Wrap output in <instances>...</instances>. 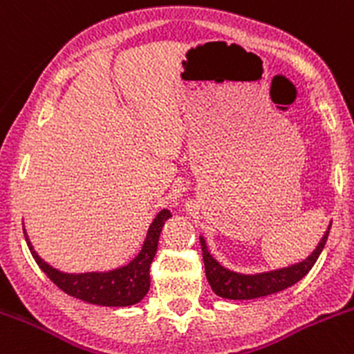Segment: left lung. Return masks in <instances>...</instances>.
<instances>
[{
    "label": "left lung",
    "mask_w": 354,
    "mask_h": 354,
    "mask_svg": "<svg viewBox=\"0 0 354 354\" xmlns=\"http://www.w3.org/2000/svg\"><path fill=\"white\" fill-rule=\"evenodd\" d=\"M329 230L330 227L324 233L317 249L305 261L291 264L288 268L274 269V271L257 272V274H242V272H235L223 268L216 259L211 256L206 247V242H204L201 236L203 261L204 269H206L207 283H209L211 290L218 297L228 298V300H252V298L268 297V295H274L278 291L286 290V288L293 286L295 283L300 281L304 276H307V272L313 268L320 252H322L324 245H326Z\"/></svg>",
    "instance_id": "obj_1"
}]
</instances>
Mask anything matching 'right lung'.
<instances>
[{
  "label": "right lung",
  "mask_w": 354,
  "mask_h": 354,
  "mask_svg": "<svg viewBox=\"0 0 354 354\" xmlns=\"http://www.w3.org/2000/svg\"><path fill=\"white\" fill-rule=\"evenodd\" d=\"M172 216L169 209H162L155 216L150 225L140 254L122 268L112 269L105 272H80V274H69V272L57 271L44 259L37 256L32 247L27 233L25 240L30 249L32 257L35 259L39 268L47 274V278L57 288L86 304L102 305V307H129L138 304L145 298L150 290V266L158 247L160 232L169 218Z\"/></svg>",
  "instance_id": "obj_1"
}]
</instances>
